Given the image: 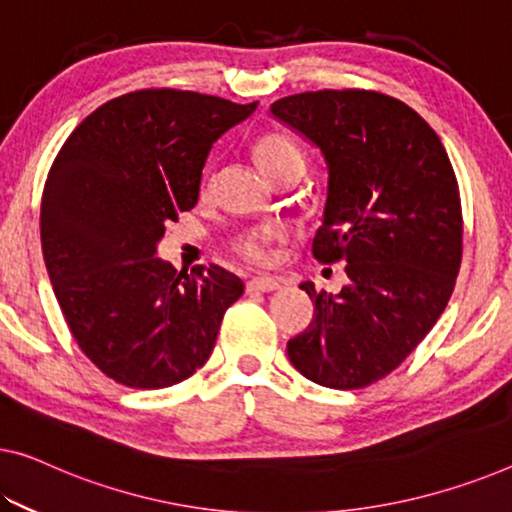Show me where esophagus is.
<instances>
[{
    "mask_svg": "<svg viewBox=\"0 0 512 512\" xmlns=\"http://www.w3.org/2000/svg\"><path fill=\"white\" fill-rule=\"evenodd\" d=\"M281 281L274 277H254L247 281L249 293H272V290H279Z\"/></svg>",
    "mask_w": 512,
    "mask_h": 512,
    "instance_id": "obj_1",
    "label": "esophagus"
}]
</instances>
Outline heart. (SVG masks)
<instances>
[{"label": "heart", "mask_w": 512, "mask_h": 512, "mask_svg": "<svg viewBox=\"0 0 512 512\" xmlns=\"http://www.w3.org/2000/svg\"><path fill=\"white\" fill-rule=\"evenodd\" d=\"M254 155L258 164H261L263 171L270 178H274L283 169L290 167H302L304 169V153L300 146L295 144L293 139L281 135V132H267L261 139L256 141ZM212 187L210 178H203L201 183V194H208ZM286 238V229L279 224L263 226V229H249L242 231L233 238L231 247L240 258H245L247 263L263 265L270 261V242Z\"/></svg>", "instance_id": "1"}]
</instances>
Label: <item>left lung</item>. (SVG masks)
Returning <instances> with one entry per match:
<instances>
[{
  "mask_svg": "<svg viewBox=\"0 0 512 512\" xmlns=\"http://www.w3.org/2000/svg\"><path fill=\"white\" fill-rule=\"evenodd\" d=\"M327 162L320 263H345L332 295L302 290L316 316L288 341V359L329 389L368 387L403 364L435 327L462 261V208L435 130L391 96L364 89L306 91L270 107Z\"/></svg>",
  "mask_w": 512,
  "mask_h": 512,
  "instance_id": "1",
  "label": "left lung"
}]
</instances>
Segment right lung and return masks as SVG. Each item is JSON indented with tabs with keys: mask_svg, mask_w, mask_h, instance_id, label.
I'll use <instances>...</instances> for the list:
<instances>
[{
	"mask_svg": "<svg viewBox=\"0 0 512 512\" xmlns=\"http://www.w3.org/2000/svg\"><path fill=\"white\" fill-rule=\"evenodd\" d=\"M238 102L141 89L100 105L54 157L41 203L47 274L82 352L114 382L164 389L194 375L245 283L157 258L164 224L199 201L215 141L254 114Z\"/></svg>",
	"mask_w": 512,
	"mask_h": 512,
	"instance_id": "obj_1",
	"label": "right lung"
}]
</instances>
